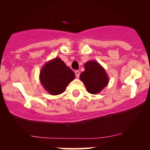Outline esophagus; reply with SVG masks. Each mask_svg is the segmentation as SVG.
Returning a JSON list of instances; mask_svg holds the SVG:
<instances>
[{"instance_id": "obj_1", "label": "esophagus", "mask_w": 150, "mask_h": 150, "mask_svg": "<svg viewBox=\"0 0 150 150\" xmlns=\"http://www.w3.org/2000/svg\"><path fill=\"white\" fill-rule=\"evenodd\" d=\"M75 75H76V77H77V78H78L79 77H80V71H79V70H75Z\"/></svg>"}]
</instances>
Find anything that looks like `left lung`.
<instances>
[{
	"label": "left lung",
	"mask_w": 150,
	"mask_h": 150,
	"mask_svg": "<svg viewBox=\"0 0 150 150\" xmlns=\"http://www.w3.org/2000/svg\"><path fill=\"white\" fill-rule=\"evenodd\" d=\"M85 71L80 74V79L85 84L88 92L97 94L107 85V75L99 63L94 61L87 62L85 64Z\"/></svg>",
	"instance_id": "8db88e82"
}]
</instances>
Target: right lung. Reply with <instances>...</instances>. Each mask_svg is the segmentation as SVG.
Segmentation results:
<instances>
[{
  "instance_id": "1",
  "label": "right lung",
  "mask_w": 150,
  "mask_h": 150,
  "mask_svg": "<svg viewBox=\"0 0 150 150\" xmlns=\"http://www.w3.org/2000/svg\"><path fill=\"white\" fill-rule=\"evenodd\" d=\"M75 78V73L64 62L56 58L45 64L41 70L40 81L52 95L64 92L68 84Z\"/></svg>"
}]
</instances>
